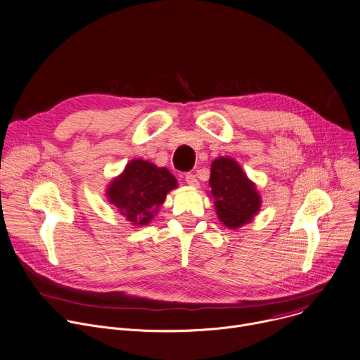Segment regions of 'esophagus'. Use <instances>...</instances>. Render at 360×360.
I'll list each match as a JSON object with an SVG mask.
<instances>
[{"label":"esophagus","mask_w":360,"mask_h":360,"mask_svg":"<svg viewBox=\"0 0 360 360\" xmlns=\"http://www.w3.org/2000/svg\"><path fill=\"white\" fill-rule=\"evenodd\" d=\"M186 183H187L188 186H191V187H199V181H198L196 176L191 174V173L186 174Z\"/></svg>","instance_id":"34e87169"}]
</instances>
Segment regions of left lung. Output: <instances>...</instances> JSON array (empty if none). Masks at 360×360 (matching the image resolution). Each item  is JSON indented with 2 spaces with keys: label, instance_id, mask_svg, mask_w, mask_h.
I'll return each instance as SVG.
<instances>
[{
  "label": "left lung",
  "instance_id": "1",
  "mask_svg": "<svg viewBox=\"0 0 360 360\" xmlns=\"http://www.w3.org/2000/svg\"><path fill=\"white\" fill-rule=\"evenodd\" d=\"M209 186L217 219L228 229H239L258 214L262 199L257 184L235 158L217 157L212 161Z\"/></svg>",
  "mask_w": 360,
  "mask_h": 360
}]
</instances>
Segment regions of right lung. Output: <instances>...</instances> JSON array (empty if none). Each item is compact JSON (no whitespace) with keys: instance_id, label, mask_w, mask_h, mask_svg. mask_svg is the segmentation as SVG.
<instances>
[{"instance_id":"add662e5","label":"right lung","mask_w":360,"mask_h":360,"mask_svg":"<svg viewBox=\"0 0 360 360\" xmlns=\"http://www.w3.org/2000/svg\"><path fill=\"white\" fill-rule=\"evenodd\" d=\"M177 184L169 169L157 167L143 158H134L120 176L110 180L105 195L127 222L132 226H146Z\"/></svg>"}]
</instances>
